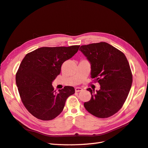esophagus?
<instances>
[{"mask_svg": "<svg viewBox=\"0 0 148 148\" xmlns=\"http://www.w3.org/2000/svg\"><path fill=\"white\" fill-rule=\"evenodd\" d=\"M83 91V89L82 88H79V87H77L75 88V92H79V91Z\"/></svg>", "mask_w": 148, "mask_h": 148, "instance_id": "34e87169", "label": "esophagus"}]
</instances>
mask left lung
<instances>
[{"label": "left lung", "instance_id": "left-lung-1", "mask_svg": "<svg viewBox=\"0 0 148 148\" xmlns=\"http://www.w3.org/2000/svg\"><path fill=\"white\" fill-rule=\"evenodd\" d=\"M91 64V77L101 85L92 90L90 101L84 103L88 112L98 118H107L122 108L133 82L130 67L125 54L105 42L79 48Z\"/></svg>", "mask_w": 148, "mask_h": 148}]
</instances>
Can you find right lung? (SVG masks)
<instances>
[{
  "instance_id": "obj_1",
  "label": "right lung",
  "mask_w": 148,
  "mask_h": 148,
  "mask_svg": "<svg viewBox=\"0 0 148 148\" xmlns=\"http://www.w3.org/2000/svg\"><path fill=\"white\" fill-rule=\"evenodd\" d=\"M79 46L40 47L27 53L16 74L21 99L29 112L42 120H51L63 110L67 98L75 93L66 86L57 92L52 83L60 73L64 62L72 57Z\"/></svg>"
}]
</instances>
